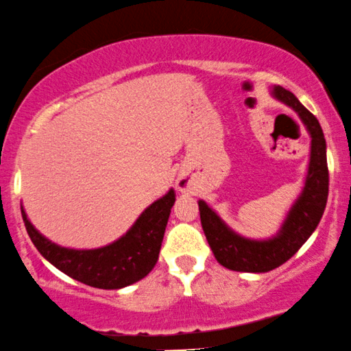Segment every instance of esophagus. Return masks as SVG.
<instances>
[{"mask_svg": "<svg viewBox=\"0 0 351 351\" xmlns=\"http://www.w3.org/2000/svg\"><path fill=\"white\" fill-rule=\"evenodd\" d=\"M188 188H189L188 178H184V176H180V178H178V189L180 191H186Z\"/></svg>", "mask_w": 351, "mask_h": 351, "instance_id": "1", "label": "esophagus"}]
</instances>
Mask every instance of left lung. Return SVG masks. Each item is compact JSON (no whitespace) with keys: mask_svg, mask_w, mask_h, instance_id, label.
<instances>
[{"mask_svg":"<svg viewBox=\"0 0 351 351\" xmlns=\"http://www.w3.org/2000/svg\"><path fill=\"white\" fill-rule=\"evenodd\" d=\"M274 97L291 106L311 134V157L303 193L288 212L277 237L263 241L239 237L206 202L199 201L202 230L215 259L223 267L237 272H269L285 264L316 230L329 196L326 139L317 118L287 88L277 86Z\"/></svg>","mask_w":351,"mask_h":351,"instance_id":"1","label":"left lung"}]
</instances>
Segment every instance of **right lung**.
Instances as JSON below:
<instances>
[{
    "mask_svg": "<svg viewBox=\"0 0 351 351\" xmlns=\"http://www.w3.org/2000/svg\"><path fill=\"white\" fill-rule=\"evenodd\" d=\"M173 204L175 191L170 189L145 208L130 232L118 241L88 251L68 250L48 241L34 228L22 207L21 212L30 239L48 263L86 285L117 290L144 278L157 264Z\"/></svg>",
    "mask_w": 351,
    "mask_h": 351,
    "instance_id": "right-lung-1",
    "label": "right lung"
}]
</instances>
